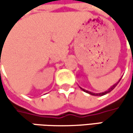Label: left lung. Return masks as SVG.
<instances>
[{
    "mask_svg": "<svg viewBox=\"0 0 133 133\" xmlns=\"http://www.w3.org/2000/svg\"><path fill=\"white\" fill-rule=\"evenodd\" d=\"M120 81V80H119ZM119 81L117 82V83H116L114 85H112L110 89H109L106 92H101V93H92V92H89V91H86V90H85V89H82L84 92H87V93H89V94H90V95H98V96H102V95H105V94H107V93H109V92H110L112 90H113L114 89H115V87L117 85V84L119 82Z\"/></svg>",
    "mask_w": 133,
    "mask_h": 133,
    "instance_id": "obj_1",
    "label": "left lung"
}]
</instances>
